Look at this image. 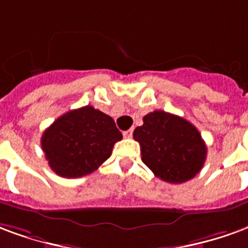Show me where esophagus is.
<instances>
[{"label":"esophagus","instance_id":"obj_1","mask_svg":"<svg viewBox=\"0 0 248 248\" xmlns=\"http://www.w3.org/2000/svg\"><path fill=\"white\" fill-rule=\"evenodd\" d=\"M132 133H133V129H128V131L124 132L123 135H124V137H125V139H131Z\"/></svg>","mask_w":248,"mask_h":248}]
</instances>
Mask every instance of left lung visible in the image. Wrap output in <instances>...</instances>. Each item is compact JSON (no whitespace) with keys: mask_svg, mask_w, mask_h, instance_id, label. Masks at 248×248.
<instances>
[{"mask_svg":"<svg viewBox=\"0 0 248 248\" xmlns=\"http://www.w3.org/2000/svg\"><path fill=\"white\" fill-rule=\"evenodd\" d=\"M133 139L141 146V160L155 176L170 184L191 180L202 169L206 145L196 126L165 111H153L142 119Z\"/></svg>","mask_w":248,"mask_h":248,"instance_id":"left-lung-1","label":"left lung"}]
</instances>
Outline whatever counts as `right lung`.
Masks as SVG:
<instances>
[{
  "label": "right lung",
  "instance_id": "right-lung-1",
  "mask_svg": "<svg viewBox=\"0 0 248 248\" xmlns=\"http://www.w3.org/2000/svg\"><path fill=\"white\" fill-rule=\"evenodd\" d=\"M122 139L111 116L86 106L58 117L43 132L41 145L58 176L77 178L96 170Z\"/></svg>",
  "mask_w": 248,
  "mask_h": 248
}]
</instances>
